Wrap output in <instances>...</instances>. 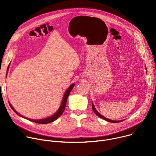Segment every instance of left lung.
<instances>
[{"label": "left lung", "instance_id": "obj_1", "mask_svg": "<svg viewBox=\"0 0 156 156\" xmlns=\"http://www.w3.org/2000/svg\"><path fill=\"white\" fill-rule=\"evenodd\" d=\"M92 108H93V112H94V114H95L96 115H98V117H99L100 118H101V119H104V120H106V121H107V122H111V123H118V122H120L123 121V120H119V121H115V120H109V119H108L104 117V116H102V115H101V114L98 112V111L96 110V108H95V107H94V106L93 103H92Z\"/></svg>", "mask_w": 156, "mask_h": 156}]
</instances>
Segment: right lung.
Listing matches in <instances>:
<instances>
[{
	"instance_id": "1",
	"label": "right lung",
	"mask_w": 156,
	"mask_h": 156,
	"mask_svg": "<svg viewBox=\"0 0 156 156\" xmlns=\"http://www.w3.org/2000/svg\"><path fill=\"white\" fill-rule=\"evenodd\" d=\"M75 86V84H72L68 89L67 90H66L65 91V93H64V95H63V99H62V103H61V105L58 108V110L57 111V112L54 114L53 115L49 117H48V118H46V119H40V120H33V119H28L27 117H25L21 115L20 114H18L16 111L14 109V108L12 107V105H11V104L9 102V105L10 106V107L12 108V109L14 111V112L17 114L19 116L23 117V118H25L27 120H29L30 121H31V122H35V123H39V124H46V123H51L54 121H55V120H57L59 117H60L62 115V114H63V111L65 110V105H66V101H67V99H68V97L69 96V94L71 92V91L72 90V89Z\"/></svg>"
}]
</instances>
